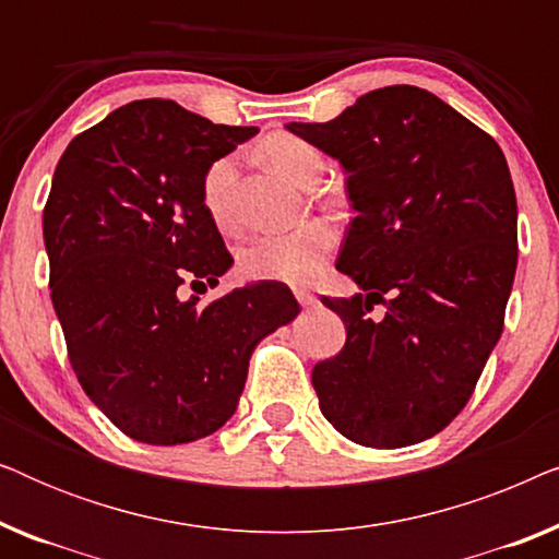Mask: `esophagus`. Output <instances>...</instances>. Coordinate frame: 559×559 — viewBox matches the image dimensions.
Listing matches in <instances>:
<instances>
[{"mask_svg":"<svg viewBox=\"0 0 559 559\" xmlns=\"http://www.w3.org/2000/svg\"><path fill=\"white\" fill-rule=\"evenodd\" d=\"M295 297H297V302L302 305V308H316L318 305V297L310 293V289H302V287H297L295 289Z\"/></svg>","mask_w":559,"mask_h":559,"instance_id":"esophagus-1","label":"esophagus"}]
</instances>
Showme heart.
<instances>
[{
	"label": "heart",
	"instance_id": "b5f03b06",
	"mask_svg": "<svg viewBox=\"0 0 559 559\" xmlns=\"http://www.w3.org/2000/svg\"><path fill=\"white\" fill-rule=\"evenodd\" d=\"M262 155L274 170L287 180L305 186L312 173L323 170L320 152L305 140L289 134L270 136L262 144ZM239 163L234 155L213 159L201 180V201L209 218L218 228L234 226L231 193ZM335 234L323 221H305L287 231L259 234L249 239L239 251V270L249 280H277V282H308L323 270L325 254L333 249Z\"/></svg>",
	"mask_w": 559,
	"mask_h": 559
}]
</instances>
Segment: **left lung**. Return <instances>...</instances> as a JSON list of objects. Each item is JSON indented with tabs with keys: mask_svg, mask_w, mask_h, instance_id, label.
Instances as JSON below:
<instances>
[{
	"mask_svg": "<svg viewBox=\"0 0 559 559\" xmlns=\"http://www.w3.org/2000/svg\"><path fill=\"white\" fill-rule=\"evenodd\" d=\"M287 129L338 159L356 211L335 266L361 293L323 297L346 346L312 369L320 412L358 445H415L453 423L501 338L519 254L507 157L417 86Z\"/></svg>",
	"mask_w": 559,
	"mask_h": 559,
	"instance_id": "obj_1",
	"label": "left lung"
}]
</instances>
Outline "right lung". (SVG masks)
Returning a JSON list of instances; mask_svg holds the SVG:
<instances>
[{
	"instance_id": "obj_1",
	"label": "right lung",
	"mask_w": 559,
	"mask_h": 559,
	"mask_svg": "<svg viewBox=\"0 0 559 559\" xmlns=\"http://www.w3.org/2000/svg\"><path fill=\"white\" fill-rule=\"evenodd\" d=\"M257 127H226L165 98L111 111L75 136L43 213L50 297L91 402L147 445L209 438L236 412L249 358L297 318L282 282L211 305L180 295L234 264L201 201L213 159Z\"/></svg>"
}]
</instances>
